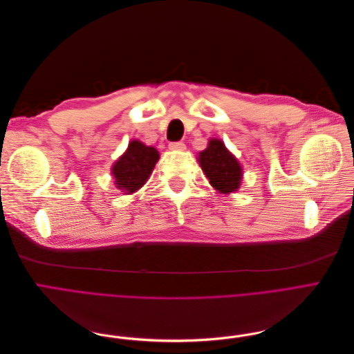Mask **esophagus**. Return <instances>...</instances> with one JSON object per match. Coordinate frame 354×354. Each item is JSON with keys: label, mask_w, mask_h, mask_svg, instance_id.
Segmentation results:
<instances>
[{"label": "esophagus", "mask_w": 354, "mask_h": 354, "mask_svg": "<svg viewBox=\"0 0 354 354\" xmlns=\"http://www.w3.org/2000/svg\"><path fill=\"white\" fill-rule=\"evenodd\" d=\"M168 147L171 149V151H183L185 143L183 142H174V143H169Z\"/></svg>", "instance_id": "obj_1"}]
</instances>
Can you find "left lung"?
Returning <instances> with one entry per match:
<instances>
[{"instance_id":"8db88e82","label":"left lung","mask_w":354,"mask_h":354,"mask_svg":"<svg viewBox=\"0 0 354 354\" xmlns=\"http://www.w3.org/2000/svg\"><path fill=\"white\" fill-rule=\"evenodd\" d=\"M199 165L211 186L220 194L236 192L242 181V167L218 138H211L208 147L199 153Z\"/></svg>"}]
</instances>
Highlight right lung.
<instances>
[{
	"label": "right lung",
	"mask_w": 354,
	"mask_h": 354,
	"mask_svg": "<svg viewBox=\"0 0 354 354\" xmlns=\"http://www.w3.org/2000/svg\"><path fill=\"white\" fill-rule=\"evenodd\" d=\"M158 159L159 152L155 147L138 140L130 142L124 155L118 158L111 169L116 189L134 194L151 177Z\"/></svg>",
	"instance_id": "add662e5"
}]
</instances>
